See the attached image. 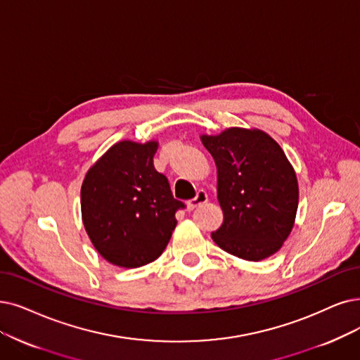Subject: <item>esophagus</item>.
I'll list each match as a JSON object with an SVG mask.
<instances>
[{"instance_id":"esophagus-1","label":"esophagus","mask_w":360,"mask_h":360,"mask_svg":"<svg viewBox=\"0 0 360 360\" xmlns=\"http://www.w3.org/2000/svg\"><path fill=\"white\" fill-rule=\"evenodd\" d=\"M207 200H208V195L205 193V191H199V192L196 193V196H195L193 199H191L189 202H188V210H189V211H193L196 207L205 204Z\"/></svg>"}]
</instances>
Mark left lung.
Instances as JSON below:
<instances>
[{"label":"left lung","mask_w":360,"mask_h":360,"mask_svg":"<svg viewBox=\"0 0 360 360\" xmlns=\"http://www.w3.org/2000/svg\"><path fill=\"white\" fill-rule=\"evenodd\" d=\"M217 165L224 220L211 233L217 245L247 262L278 252L294 227L298 181L276 140L257 128L232 127L200 136Z\"/></svg>","instance_id":"obj_1"}]
</instances>
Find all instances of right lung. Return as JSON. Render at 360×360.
<instances>
[{"mask_svg":"<svg viewBox=\"0 0 360 360\" xmlns=\"http://www.w3.org/2000/svg\"><path fill=\"white\" fill-rule=\"evenodd\" d=\"M158 141H118L91 165L81 186L82 223L97 252L113 266L155 262L177 226L167 177L153 167Z\"/></svg>","mask_w":360,"mask_h":360,"instance_id":"obj_1","label":"right lung"}]
</instances>
